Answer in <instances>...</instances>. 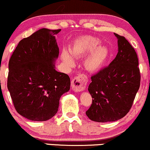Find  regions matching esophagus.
I'll list each match as a JSON object with an SVG mask.
<instances>
[{"instance_id":"34e87169","label":"esophagus","mask_w":150,"mask_h":150,"mask_svg":"<svg viewBox=\"0 0 150 150\" xmlns=\"http://www.w3.org/2000/svg\"><path fill=\"white\" fill-rule=\"evenodd\" d=\"M87 82V77L84 74H80L71 81V87L75 92H82L85 89Z\"/></svg>"}]
</instances>
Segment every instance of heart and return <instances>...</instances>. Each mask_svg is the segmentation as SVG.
I'll use <instances>...</instances> for the list:
<instances>
[{
	"label": "heart",
	"instance_id": "1",
	"mask_svg": "<svg viewBox=\"0 0 150 150\" xmlns=\"http://www.w3.org/2000/svg\"><path fill=\"white\" fill-rule=\"evenodd\" d=\"M101 41L97 37L90 35L81 36L74 40L70 46V52L63 49L61 52V58L68 66L74 65V57L85 58L84 65L89 72H97L102 68L109 55V51L106 46H99Z\"/></svg>",
	"mask_w": 150,
	"mask_h": 150
}]
</instances>
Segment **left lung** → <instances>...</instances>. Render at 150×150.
I'll list each match as a JSON object with an SVG mask.
<instances>
[{
	"mask_svg": "<svg viewBox=\"0 0 150 150\" xmlns=\"http://www.w3.org/2000/svg\"><path fill=\"white\" fill-rule=\"evenodd\" d=\"M118 39V52L106 68L91 77L88 91L92 103L86 115L93 121L105 123L123 118L130 111L140 85L138 58L123 36Z\"/></svg>",
	"mask_w": 150,
	"mask_h": 150,
	"instance_id": "obj_1",
	"label": "left lung"
}]
</instances>
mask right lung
Returning a JSON list of instances; mask_svg holds the SVG:
<instances>
[{
  "label": "right lung",
  "instance_id": "right-lung-1",
  "mask_svg": "<svg viewBox=\"0 0 150 150\" xmlns=\"http://www.w3.org/2000/svg\"><path fill=\"white\" fill-rule=\"evenodd\" d=\"M61 30L43 28L24 38L10 58L8 89L17 112L29 120L54 116L60 98L70 89L69 76L53 64L59 54L54 35Z\"/></svg>",
  "mask_w": 150,
  "mask_h": 150
}]
</instances>
